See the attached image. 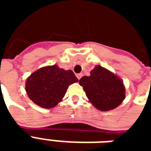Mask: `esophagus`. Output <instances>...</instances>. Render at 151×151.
I'll return each instance as SVG.
<instances>
[{
  "mask_svg": "<svg viewBox=\"0 0 151 151\" xmlns=\"http://www.w3.org/2000/svg\"><path fill=\"white\" fill-rule=\"evenodd\" d=\"M76 76H77V78H78V79L79 80V79L81 78L82 77V73H78Z\"/></svg>",
  "mask_w": 151,
  "mask_h": 151,
  "instance_id": "esophagus-1",
  "label": "esophagus"
}]
</instances>
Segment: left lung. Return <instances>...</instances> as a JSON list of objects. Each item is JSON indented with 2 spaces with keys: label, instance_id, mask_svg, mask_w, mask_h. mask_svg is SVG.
<instances>
[{
  "label": "left lung",
  "instance_id": "1",
  "mask_svg": "<svg viewBox=\"0 0 151 151\" xmlns=\"http://www.w3.org/2000/svg\"><path fill=\"white\" fill-rule=\"evenodd\" d=\"M90 102L100 111H109L117 108L125 98L123 82L113 73L97 65L91 75L79 80Z\"/></svg>",
  "mask_w": 151,
  "mask_h": 151
}]
</instances>
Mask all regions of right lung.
Here are the masks:
<instances>
[{
	"instance_id": "1",
	"label": "right lung",
	"mask_w": 151,
	"mask_h": 151,
	"mask_svg": "<svg viewBox=\"0 0 151 151\" xmlns=\"http://www.w3.org/2000/svg\"><path fill=\"white\" fill-rule=\"evenodd\" d=\"M77 82L78 79L72 70L60 69L54 65L31 73L26 82V91L35 104L43 108H52L61 101L69 86Z\"/></svg>"
}]
</instances>
